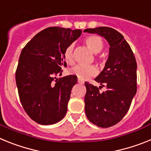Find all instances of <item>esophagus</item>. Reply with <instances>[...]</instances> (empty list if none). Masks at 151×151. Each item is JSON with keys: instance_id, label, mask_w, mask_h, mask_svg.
I'll return each instance as SVG.
<instances>
[{"instance_id": "1", "label": "esophagus", "mask_w": 151, "mask_h": 151, "mask_svg": "<svg viewBox=\"0 0 151 151\" xmlns=\"http://www.w3.org/2000/svg\"><path fill=\"white\" fill-rule=\"evenodd\" d=\"M78 83H79V84H84L83 81H82V80H80V79L78 80Z\"/></svg>"}]
</instances>
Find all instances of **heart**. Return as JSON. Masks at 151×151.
<instances>
[{
    "label": "heart",
    "mask_w": 151,
    "mask_h": 151,
    "mask_svg": "<svg viewBox=\"0 0 151 151\" xmlns=\"http://www.w3.org/2000/svg\"><path fill=\"white\" fill-rule=\"evenodd\" d=\"M85 42L88 47L94 54H98L104 47V41L102 38L97 35L88 36L85 39ZM73 49H74V45L70 44L66 47L63 54L64 61L69 65H73L74 63ZM70 73L76 76L78 79L85 80L95 76L97 73V69L94 65H89V66L77 65L70 70Z\"/></svg>",
    "instance_id": "b5f03b06"
}]
</instances>
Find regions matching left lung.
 Wrapping results in <instances>:
<instances>
[{"label":"left lung","mask_w":151,"mask_h":151,"mask_svg":"<svg viewBox=\"0 0 151 151\" xmlns=\"http://www.w3.org/2000/svg\"><path fill=\"white\" fill-rule=\"evenodd\" d=\"M97 33L110 44V53L104 69L95 81L106 88L85 82V110L91 122L101 128L116 125L122 119L137 91V63L132 50L122 34L110 27L85 29Z\"/></svg>","instance_id":"1"}]
</instances>
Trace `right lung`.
<instances>
[{
	"label": "right lung",
	"mask_w": 151,
	"mask_h": 151,
	"mask_svg": "<svg viewBox=\"0 0 151 151\" xmlns=\"http://www.w3.org/2000/svg\"><path fill=\"white\" fill-rule=\"evenodd\" d=\"M82 30L49 27L23 47L16 71V82L22 106L32 120L41 125L60 121L67 111L75 76L62 75L64 50L81 35Z\"/></svg>",
	"instance_id": "1"
}]
</instances>
